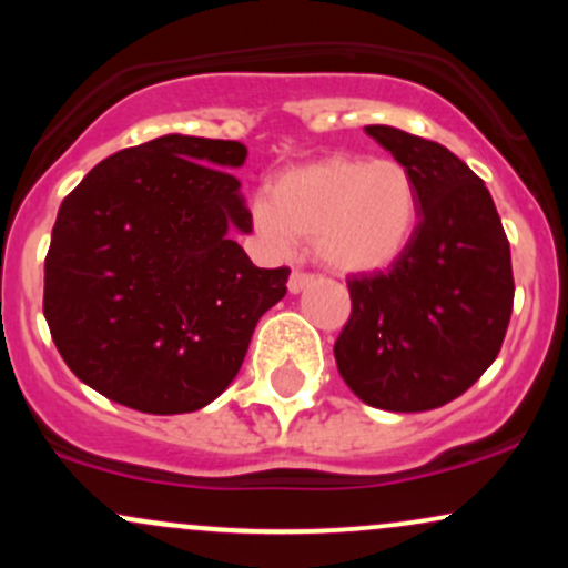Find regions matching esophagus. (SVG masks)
Wrapping results in <instances>:
<instances>
[{
  "mask_svg": "<svg viewBox=\"0 0 568 568\" xmlns=\"http://www.w3.org/2000/svg\"><path fill=\"white\" fill-rule=\"evenodd\" d=\"M312 283H315V275H306V272H293L291 280H288V291L291 293H302L304 288H310Z\"/></svg>",
  "mask_w": 568,
  "mask_h": 568,
  "instance_id": "1",
  "label": "esophagus"
}]
</instances>
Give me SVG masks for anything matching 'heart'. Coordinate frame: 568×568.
Here are the masks:
<instances>
[{"instance_id":"1","label":"heart","mask_w":568,"mask_h":568,"mask_svg":"<svg viewBox=\"0 0 568 568\" xmlns=\"http://www.w3.org/2000/svg\"><path fill=\"white\" fill-rule=\"evenodd\" d=\"M253 219L272 243H312L328 270L374 275L414 243L419 189L400 160L328 154L280 173L270 197L253 202Z\"/></svg>"}]
</instances>
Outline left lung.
Wrapping results in <instances>:
<instances>
[{
    "label": "left lung",
    "mask_w": 568,
    "mask_h": 568,
    "mask_svg": "<svg viewBox=\"0 0 568 568\" xmlns=\"http://www.w3.org/2000/svg\"><path fill=\"white\" fill-rule=\"evenodd\" d=\"M366 133L414 173L419 226L387 272L347 280L336 366L368 406L440 408L497 361L513 315L510 243L486 184L446 146L389 125Z\"/></svg>",
    "instance_id": "obj_1"
}]
</instances>
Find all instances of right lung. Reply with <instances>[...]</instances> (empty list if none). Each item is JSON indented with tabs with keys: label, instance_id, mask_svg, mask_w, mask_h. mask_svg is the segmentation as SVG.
<instances>
[{
	"label": "right lung",
	"instance_id": "right-lung-1",
	"mask_svg": "<svg viewBox=\"0 0 568 568\" xmlns=\"http://www.w3.org/2000/svg\"><path fill=\"white\" fill-rule=\"evenodd\" d=\"M240 141L171 133L122 149L61 202L44 258V321L67 366L109 400L189 414L230 387L288 266L232 240L253 219L230 171Z\"/></svg>",
	"mask_w": 568,
	"mask_h": 568
}]
</instances>
